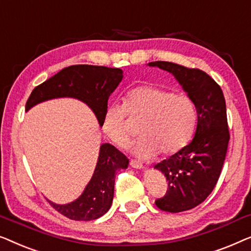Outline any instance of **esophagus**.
<instances>
[{"mask_svg":"<svg viewBox=\"0 0 251 251\" xmlns=\"http://www.w3.org/2000/svg\"><path fill=\"white\" fill-rule=\"evenodd\" d=\"M129 165L132 166L133 168H137V169L143 168V165L141 164L140 161H137V160H135V159H130V160H129Z\"/></svg>","mask_w":251,"mask_h":251,"instance_id":"esophagus-1","label":"esophagus"}]
</instances>
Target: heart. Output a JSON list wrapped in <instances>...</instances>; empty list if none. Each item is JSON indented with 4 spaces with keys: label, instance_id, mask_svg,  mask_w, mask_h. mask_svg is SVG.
Wrapping results in <instances>:
<instances>
[{
    "label": "heart",
    "instance_id": "b5f03b06",
    "mask_svg": "<svg viewBox=\"0 0 251 251\" xmlns=\"http://www.w3.org/2000/svg\"><path fill=\"white\" fill-rule=\"evenodd\" d=\"M130 119L142 122L135 153L151 158L159 152L173 154L190 142L197 124L195 102L186 94H174L165 87L146 84L129 90L123 98V105L110 104L102 116V130L118 147L129 142L127 125Z\"/></svg>",
    "mask_w": 251,
    "mask_h": 251
}]
</instances>
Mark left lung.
I'll return each mask as SVG.
<instances>
[{
    "label": "left lung",
    "mask_w": 251,
    "mask_h": 251,
    "mask_svg": "<svg viewBox=\"0 0 251 251\" xmlns=\"http://www.w3.org/2000/svg\"><path fill=\"white\" fill-rule=\"evenodd\" d=\"M149 66L173 74L197 109L193 140L154 166L168 183L166 195L154 203L164 211L181 213L203 202L220 177L230 140L226 104L221 86L202 70L168 61L149 62Z\"/></svg>",
    "instance_id": "obj_1"
}]
</instances>
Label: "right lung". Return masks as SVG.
<instances>
[{
	"instance_id": "add662e5",
	"label": "right lung",
	"mask_w": 251,
	"mask_h": 251,
	"mask_svg": "<svg viewBox=\"0 0 251 251\" xmlns=\"http://www.w3.org/2000/svg\"><path fill=\"white\" fill-rule=\"evenodd\" d=\"M123 79V70L104 66L75 65L60 70L51 78L35 87L28 98L26 111L40 102L54 98H75L85 102L97 116L101 126L108 99ZM128 166L124 153L109 143L102 144L98 164L89 184L78 199L68 204L52 207L74 221H92L104 215L114 199L115 177L118 171Z\"/></svg>"
}]
</instances>
